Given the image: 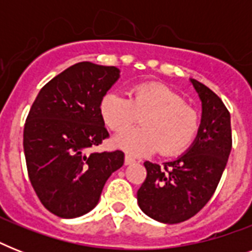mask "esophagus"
I'll use <instances>...</instances> for the list:
<instances>
[{
  "mask_svg": "<svg viewBox=\"0 0 252 252\" xmlns=\"http://www.w3.org/2000/svg\"><path fill=\"white\" fill-rule=\"evenodd\" d=\"M124 162H126V165H133V163H136V158H133L129 154H126V158H124Z\"/></svg>",
  "mask_w": 252,
  "mask_h": 252,
  "instance_id": "34e87169",
  "label": "esophagus"
}]
</instances>
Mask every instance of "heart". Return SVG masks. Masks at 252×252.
I'll use <instances>...</instances> for the list:
<instances>
[{
    "label": "heart",
    "instance_id": "b5f03b06",
    "mask_svg": "<svg viewBox=\"0 0 252 252\" xmlns=\"http://www.w3.org/2000/svg\"><path fill=\"white\" fill-rule=\"evenodd\" d=\"M100 114L108 128L120 132L142 118V126L122 132L115 145L126 153H153L159 149L165 156L182 153L191 145L199 132L197 111L171 89L158 84L138 85L126 98L111 91L103 96Z\"/></svg>",
    "mask_w": 252,
    "mask_h": 252
}]
</instances>
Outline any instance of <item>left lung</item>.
Instances as JSON below:
<instances>
[{
	"label": "left lung",
	"instance_id": "obj_1",
	"mask_svg": "<svg viewBox=\"0 0 252 252\" xmlns=\"http://www.w3.org/2000/svg\"><path fill=\"white\" fill-rule=\"evenodd\" d=\"M189 81L201 100V123L195 141L163 167L146 161L148 175L137 191L141 211L162 223L183 222L203 209L219 186L231 150L227 108L209 87Z\"/></svg>",
	"mask_w": 252,
	"mask_h": 252
}]
</instances>
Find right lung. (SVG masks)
Instances as JSON below:
<instances>
[{"label":"right lung","instance_id":"obj_1","mask_svg":"<svg viewBox=\"0 0 252 252\" xmlns=\"http://www.w3.org/2000/svg\"><path fill=\"white\" fill-rule=\"evenodd\" d=\"M116 66L78 63L44 85L26 119L23 149L41 204L61 219L86 215L99 203L124 153L86 154L108 137L100 103L119 80Z\"/></svg>","mask_w":252,"mask_h":252}]
</instances>
